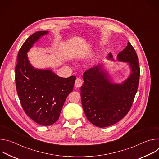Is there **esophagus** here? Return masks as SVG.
I'll return each mask as SVG.
<instances>
[{"label":"esophagus","mask_w":159,"mask_h":159,"mask_svg":"<svg viewBox=\"0 0 159 159\" xmlns=\"http://www.w3.org/2000/svg\"><path fill=\"white\" fill-rule=\"evenodd\" d=\"M82 80L80 78H77L75 80V86L77 87V88H79L82 86Z\"/></svg>","instance_id":"34e87169"}]
</instances>
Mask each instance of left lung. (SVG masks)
Returning <instances> with one entry per match:
<instances>
[{"label": "left lung", "mask_w": 159, "mask_h": 159, "mask_svg": "<svg viewBox=\"0 0 159 159\" xmlns=\"http://www.w3.org/2000/svg\"><path fill=\"white\" fill-rule=\"evenodd\" d=\"M107 60L115 61L111 53ZM117 61L127 63L130 69L129 76L121 82L113 81L104 63L83 74L84 84L80 88L83 109L87 120L99 128L114 125L125 117L137 92L139 59L129 42L117 55Z\"/></svg>", "instance_id": "obj_1"}]
</instances>
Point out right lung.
Segmentation results:
<instances>
[{"mask_svg": "<svg viewBox=\"0 0 159 159\" xmlns=\"http://www.w3.org/2000/svg\"><path fill=\"white\" fill-rule=\"evenodd\" d=\"M49 31H36L20 48L15 69L17 93L26 114L36 123L50 126L59 118L64 102L72 92L75 76L63 78L50 68L36 69L30 63L28 53Z\"/></svg>", "mask_w": 159, "mask_h": 159, "instance_id": "right-lung-1", "label": "right lung"}]
</instances>
